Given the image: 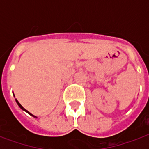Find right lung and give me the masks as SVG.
Returning <instances> with one entry per match:
<instances>
[{"mask_svg":"<svg viewBox=\"0 0 149 149\" xmlns=\"http://www.w3.org/2000/svg\"><path fill=\"white\" fill-rule=\"evenodd\" d=\"M16 100V102H17V105H18V106H19V107H20V108L22 109V110H23V111H25V112H27V113H29V114H30V115H31V116H33L34 118H36V116H34V115H33V114H31V113H29V111H27V110H25V109H24V107H22V105H21V104H20V103H19V102H18V101H17V100Z\"/></svg>","mask_w":149,"mask_h":149,"instance_id":"right-lung-1","label":"right lung"}]
</instances>
